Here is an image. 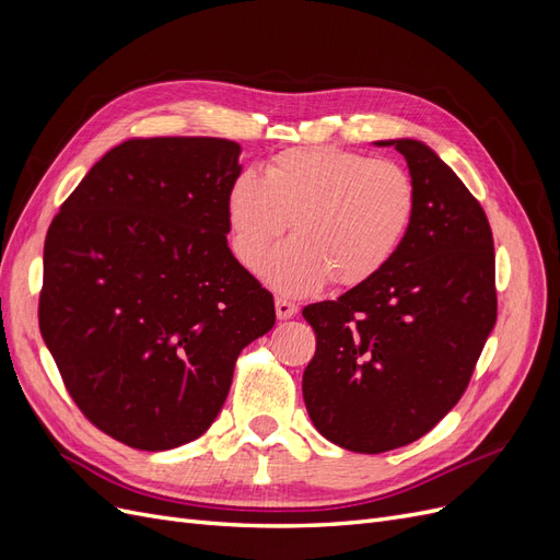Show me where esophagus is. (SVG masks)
<instances>
[{
    "mask_svg": "<svg viewBox=\"0 0 560 560\" xmlns=\"http://www.w3.org/2000/svg\"><path fill=\"white\" fill-rule=\"evenodd\" d=\"M276 315L278 319H290L296 315V303L287 299H276Z\"/></svg>",
    "mask_w": 560,
    "mask_h": 560,
    "instance_id": "obj_1",
    "label": "esophagus"
}]
</instances>
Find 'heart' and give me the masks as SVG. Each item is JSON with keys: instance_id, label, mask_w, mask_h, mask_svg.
<instances>
[{"instance_id": "obj_1", "label": "heart", "mask_w": 560, "mask_h": 560, "mask_svg": "<svg viewBox=\"0 0 560 560\" xmlns=\"http://www.w3.org/2000/svg\"><path fill=\"white\" fill-rule=\"evenodd\" d=\"M416 184L395 161L334 147L280 151L261 177L243 171L226 194L231 247L280 294H311L327 280L358 287L393 261L416 217Z\"/></svg>"}]
</instances>
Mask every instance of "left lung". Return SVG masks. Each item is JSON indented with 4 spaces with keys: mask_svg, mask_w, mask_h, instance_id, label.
Here are the masks:
<instances>
[{
    "mask_svg": "<svg viewBox=\"0 0 560 560\" xmlns=\"http://www.w3.org/2000/svg\"><path fill=\"white\" fill-rule=\"evenodd\" d=\"M409 165L416 217L376 278L303 308L315 358L303 399L317 432L354 453L428 434L469 385L495 327L493 233L479 200L418 140H383Z\"/></svg>",
    "mask_w": 560,
    "mask_h": 560,
    "instance_id": "obj_1",
    "label": "left lung"
}]
</instances>
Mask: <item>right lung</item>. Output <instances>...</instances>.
Returning <instances> with one entry per match:
<instances>
[{
    "label": "right lung",
    "instance_id": "obj_1",
    "mask_svg": "<svg viewBox=\"0 0 560 560\" xmlns=\"http://www.w3.org/2000/svg\"><path fill=\"white\" fill-rule=\"evenodd\" d=\"M222 138H135L100 159L48 226L39 329L97 430L167 451L206 432L273 294L233 257Z\"/></svg>",
    "mask_w": 560,
    "mask_h": 560
}]
</instances>
